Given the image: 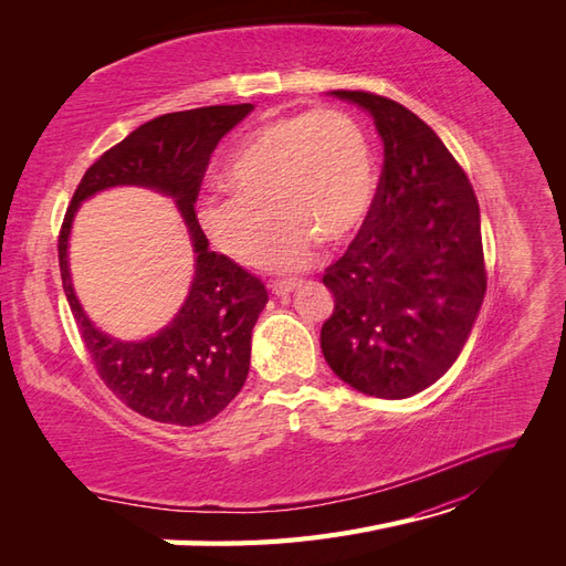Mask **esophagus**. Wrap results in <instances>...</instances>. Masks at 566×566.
<instances>
[{"instance_id":"1","label":"esophagus","mask_w":566,"mask_h":566,"mask_svg":"<svg viewBox=\"0 0 566 566\" xmlns=\"http://www.w3.org/2000/svg\"><path fill=\"white\" fill-rule=\"evenodd\" d=\"M300 285V281H293V279H287V281H273L271 283V290L273 293H276L279 297H285V295H290L293 293V290Z\"/></svg>"}]
</instances>
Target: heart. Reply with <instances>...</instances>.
Wrapping results in <instances>:
<instances>
[{
  "label": "heart",
  "instance_id": "1",
  "mask_svg": "<svg viewBox=\"0 0 566 566\" xmlns=\"http://www.w3.org/2000/svg\"><path fill=\"white\" fill-rule=\"evenodd\" d=\"M227 196H208L198 221L210 243L241 266H256L283 231L271 264L293 271L316 243L345 245L375 200V158L366 129L345 111L321 108L271 119L238 146Z\"/></svg>",
  "mask_w": 566,
  "mask_h": 566
}]
</instances>
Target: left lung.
Returning <instances> with one entry per match:
<instances>
[{
    "label": "left lung",
    "instance_id": "obj_1",
    "mask_svg": "<svg viewBox=\"0 0 566 566\" xmlns=\"http://www.w3.org/2000/svg\"><path fill=\"white\" fill-rule=\"evenodd\" d=\"M385 144L373 208L323 273L335 310L321 328L342 382L378 399L434 385L465 347L486 293L474 188L430 125L387 96L337 90Z\"/></svg>",
    "mask_w": 566,
    "mask_h": 566
}]
</instances>
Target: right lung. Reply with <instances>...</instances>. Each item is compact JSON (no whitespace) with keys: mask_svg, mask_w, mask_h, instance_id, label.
I'll use <instances>...</instances> for the list:
<instances>
[{"mask_svg":"<svg viewBox=\"0 0 566 566\" xmlns=\"http://www.w3.org/2000/svg\"><path fill=\"white\" fill-rule=\"evenodd\" d=\"M252 104L205 106L160 115L108 148L77 184L59 231V266L67 304L98 378L134 413L193 427L219 416L250 370V339L269 302L264 283L212 252L196 200L212 150ZM148 185L178 198L197 250V276L182 312L156 338L119 343L83 316L66 273V233L76 205L111 185Z\"/></svg>","mask_w":566,"mask_h":566,"instance_id":"obj_1","label":"right lung"}]
</instances>
